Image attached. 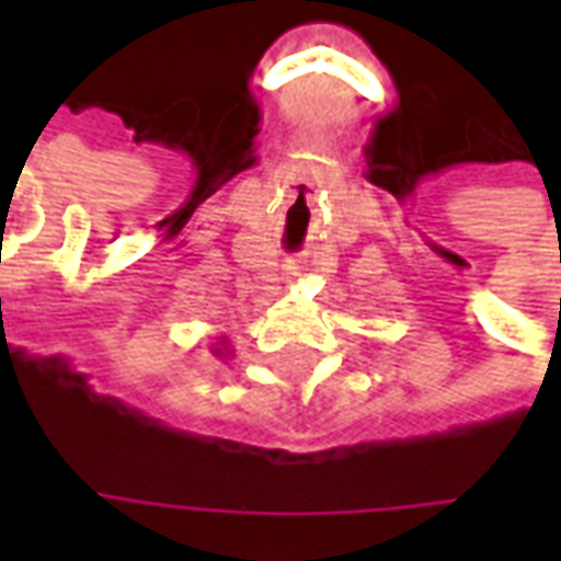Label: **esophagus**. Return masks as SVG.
I'll return each mask as SVG.
<instances>
[{"label":"esophagus","instance_id":"1","mask_svg":"<svg viewBox=\"0 0 561 561\" xmlns=\"http://www.w3.org/2000/svg\"><path fill=\"white\" fill-rule=\"evenodd\" d=\"M294 270H297V267H294Z\"/></svg>","mask_w":561,"mask_h":561}]
</instances>
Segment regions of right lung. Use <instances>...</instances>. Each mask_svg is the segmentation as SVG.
<instances>
[{"label":"right lung","instance_id":"right-lung-1","mask_svg":"<svg viewBox=\"0 0 561 561\" xmlns=\"http://www.w3.org/2000/svg\"><path fill=\"white\" fill-rule=\"evenodd\" d=\"M213 354H216V357H228V354H231V348H228V340H225V336H219V342L213 345Z\"/></svg>","mask_w":561,"mask_h":561}]
</instances>
